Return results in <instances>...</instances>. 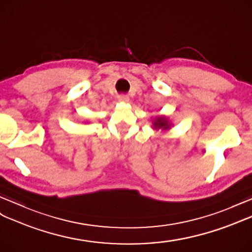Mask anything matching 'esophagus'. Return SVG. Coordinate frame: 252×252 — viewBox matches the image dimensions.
I'll use <instances>...</instances> for the list:
<instances>
[{
	"instance_id": "esophagus-1",
	"label": "esophagus",
	"mask_w": 252,
	"mask_h": 252,
	"mask_svg": "<svg viewBox=\"0 0 252 252\" xmlns=\"http://www.w3.org/2000/svg\"><path fill=\"white\" fill-rule=\"evenodd\" d=\"M119 100L122 101V102H127V101H129V97L126 96V95H120Z\"/></svg>"
}]
</instances>
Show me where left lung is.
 Instances as JSON below:
<instances>
[{"label":"left lung","mask_w":252,"mask_h":252,"mask_svg":"<svg viewBox=\"0 0 252 252\" xmlns=\"http://www.w3.org/2000/svg\"><path fill=\"white\" fill-rule=\"evenodd\" d=\"M152 125H153V129L154 130H159L161 129L162 131L164 130H169L172 127V123L169 121L167 116L164 115H159L156 116V118L152 121Z\"/></svg>","instance_id":"left-lung-1"}]
</instances>
